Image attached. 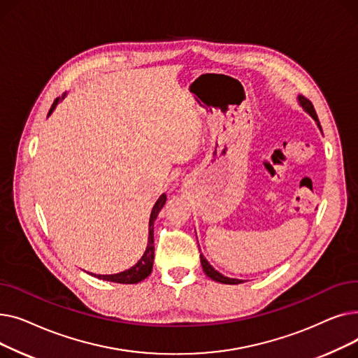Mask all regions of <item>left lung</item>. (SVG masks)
Returning a JSON list of instances; mask_svg holds the SVG:
<instances>
[{
	"instance_id": "1",
	"label": "left lung",
	"mask_w": 358,
	"mask_h": 358,
	"mask_svg": "<svg viewBox=\"0 0 358 358\" xmlns=\"http://www.w3.org/2000/svg\"><path fill=\"white\" fill-rule=\"evenodd\" d=\"M297 100H299V104L303 107V110H305V111H308L309 115L313 117V120L316 122L317 127L321 129V124H319V120H317V116H316V111H315V108H313V104H312L308 99H305L303 96H299V97H297ZM200 261H201L203 271L206 273V275L210 277L212 280L219 281V283H223V285H239V283H242V280H238V278H229V277H224L223 274H220L217 270H215V268L209 264V261L204 258V255H203V254H200Z\"/></svg>"
}]
</instances>
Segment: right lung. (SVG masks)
Masks as SVG:
<instances>
[{
  "label": "right lung",
  "instance_id": "add662e5",
  "mask_svg": "<svg viewBox=\"0 0 358 358\" xmlns=\"http://www.w3.org/2000/svg\"><path fill=\"white\" fill-rule=\"evenodd\" d=\"M64 99H65V94L62 97H58L53 101V104H52V107L48 113V116L52 115V111L55 110V107L58 106V103ZM165 201H166V196L161 194L159 199L157 200L155 206L152 208V212H150L148 245H146V250H145L142 258L136 262V264L134 267H130L129 270H124V271L117 273V274H92L91 273V275L97 277L100 280L113 281V283H120V285H135V283H139V281L145 280L150 274V271H152V266H154V257H155V254H154V251H155V247H154V222H155L158 213L161 212V209L164 208Z\"/></svg>",
  "mask_w": 358,
  "mask_h": 358
}]
</instances>
